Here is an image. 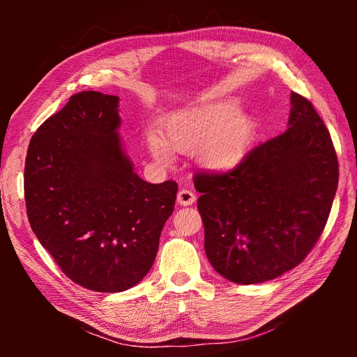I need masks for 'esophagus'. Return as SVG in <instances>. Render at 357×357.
I'll return each mask as SVG.
<instances>
[{"label":"esophagus","instance_id":"esophagus-1","mask_svg":"<svg viewBox=\"0 0 357 357\" xmlns=\"http://www.w3.org/2000/svg\"><path fill=\"white\" fill-rule=\"evenodd\" d=\"M196 201V195L192 190H187V188H183L178 193V204L179 206H192V204Z\"/></svg>","mask_w":357,"mask_h":357}]
</instances>
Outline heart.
Returning a JSON list of instances; mask_svg holds the SVG:
<instances>
[{
	"label": "heart",
	"mask_w": 357,
	"mask_h": 357,
	"mask_svg": "<svg viewBox=\"0 0 357 357\" xmlns=\"http://www.w3.org/2000/svg\"><path fill=\"white\" fill-rule=\"evenodd\" d=\"M256 121L241 112L238 100H216L181 109L165 119L164 136L149 133L147 144L159 162H170V149L192 151L210 170H230L242 162L256 138Z\"/></svg>",
	"instance_id": "1"
}]
</instances>
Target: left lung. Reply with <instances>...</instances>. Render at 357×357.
I'll return each instance as SVG.
<instances>
[{
  "label": "left lung",
  "instance_id": "obj_1",
  "mask_svg": "<svg viewBox=\"0 0 357 357\" xmlns=\"http://www.w3.org/2000/svg\"><path fill=\"white\" fill-rule=\"evenodd\" d=\"M288 128L250 150L225 173H196L204 248L236 284H259L294 268L327 224L339 165L313 104L291 93Z\"/></svg>",
  "mask_w": 357,
  "mask_h": 357
}]
</instances>
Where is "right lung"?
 <instances>
[{"label":"right lung","mask_w":357,"mask_h":357,"mask_svg":"<svg viewBox=\"0 0 357 357\" xmlns=\"http://www.w3.org/2000/svg\"><path fill=\"white\" fill-rule=\"evenodd\" d=\"M119 98L93 90L35 132L24 167L30 227L64 275L89 290L118 293L147 275L178 184L133 172L118 128Z\"/></svg>","instance_id":"add662e5"}]
</instances>
